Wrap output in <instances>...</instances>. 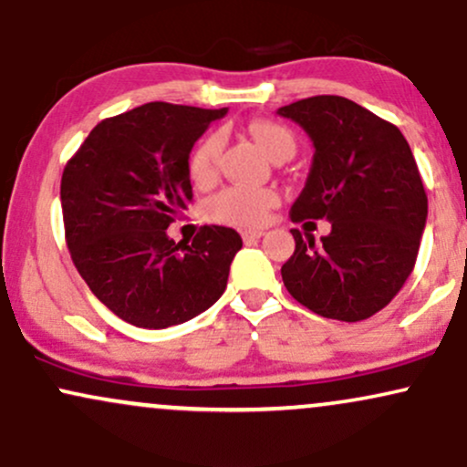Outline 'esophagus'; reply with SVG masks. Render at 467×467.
<instances>
[{
	"mask_svg": "<svg viewBox=\"0 0 467 467\" xmlns=\"http://www.w3.org/2000/svg\"><path fill=\"white\" fill-rule=\"evenodd\" d=\"M264 230L261 228H256V230H244V233H241V237H244V241L245 244H252V241H256V239H261L264 237Z\"/></svg>",
	"mask_w": 467,
	"mask_h": 467,
	"instance_id": "34e87169",
	"label": "esophagus"
}]
</instances>
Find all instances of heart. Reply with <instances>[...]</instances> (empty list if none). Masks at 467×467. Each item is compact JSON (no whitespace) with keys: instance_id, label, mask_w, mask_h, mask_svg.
Wrapping results in <instances>:
<instances>
[{"instance_id":"1","label":"heart","mask_w":467,"mask_h":467,"mask_svg":"<svg viewBox=\"0 0 467 467\" xmlns=\"http://www.w3.org/2000/svg\"><path fill=\"white\" fill-rule=\"evenodd\" d=\"M248 133L252 140L259 144V149L267 158L275 160L276 155L294 153L292 131L285 130L278 122L256 120L248 125ZM219 151H222V140L219 136H208L192 149L191 153V178L195 184H211L217 178ZM278 203V195L270 189H248V186H230L217 192L208 202L206 213L213 222L226 223V226L237 228H254L265 222L270 211Z\"/></svg>"}]
</instances>
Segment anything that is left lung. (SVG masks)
<instances>
[{"label": "left lung", "instance_id": "left-lung-1", "mask_svg": "<svg viewBox=\"0 0 467 467\" xmlns=\"http://www.w3.org/2000/svg\"><path fill=\"white\" fill-rule=\"evenodd\" d=\"M278 114L316 149L289 217L331 222L318 244L292 228L283 283L314 314L358 323L387 307L415 267L428 217L420 169L398 127L349 99L312 96Z\"/></svg>", "mask_w": 467, "mask_h": 467}]
</instances>
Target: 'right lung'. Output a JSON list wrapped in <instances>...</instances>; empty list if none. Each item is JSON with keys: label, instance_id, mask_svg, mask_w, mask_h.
Masks as SVG:
<instances>
[{"label": "right lung", "instance_id": "obj_1", "mask_svg": "<svg viewBox=\"0 0 467 467\" xmlns=\"http://www.w3.org/2000/svg\"><path fill=\"white\" fill-rule=\"evenodd\" d=\"M223 109L147 103L105 118L61 178L66 241L94 296L144 329L186 323L223 294L237 230L203 226L175 244L166 228L192 200L189 155Z\"/></svg>", "mask_w": 467, "mask_h": 467}]
</instances>
